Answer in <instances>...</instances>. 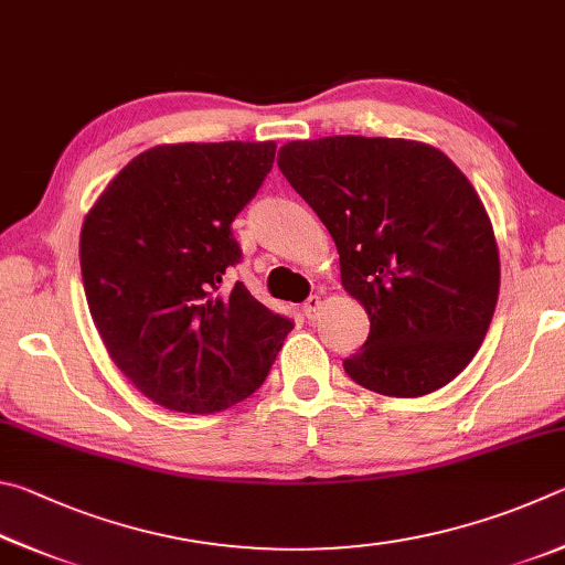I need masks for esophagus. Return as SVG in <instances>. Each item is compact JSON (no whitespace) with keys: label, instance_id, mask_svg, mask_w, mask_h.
I'll return each instance as SVG.
<instances>
[{"label":"esophagus","instance_id":"obj_1","mask_svg":"<svg viewBox=\"0 0 565 565\" xmlns=\"http://www.w3.org/2000/svg\"><path fill=\"white\" fill-rule=\"evenodd\" d=\"M320 310H322V298H320V295H310V298L305 300V305H302L305 318L312 320V322L320 318Z\"/></svg>","mask_w":565,"mask_h":565}]
</instances>
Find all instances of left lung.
I'll list each match as a JSON object with an SVG mask.
<instances>
[{
	"label": "left lung",
	"instance_id": "8db88e82",
	"mask_svg": "<svg viewBox=\"0 0 565 565\" xmlns=\"http://www.w3.org/2000/svg\"><path fill=\"white\" fill-rule=\"evenodd\" d=\"M277 166L330 231L344 290L370 315V338L344 372L384 397L449 384L487 338L501 280L469 178L407 138L290 141Z\"/></svg>",
	"mask_w": 565,
	"mask_h": 565
}]
</instances>
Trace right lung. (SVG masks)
<instances>
[{"label": "right lung", "mask_w": 565, "mask_h": 565, "mask_svg": "<svg viewBox=\"0 0 565 565\" xmlns=\"http://www.w3.org/2000/svg\"><path fill=\"white\" fill-rule=\"evenodd\" d=\"M275 143H166L138 153L84 217L78 257L108 358L166 409L213 414L260 387L292 320L243 282L231 223L263 185Z\"/></svg>", "instance_id": "obj_1"}]
</instances>
